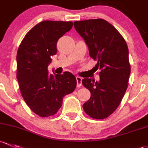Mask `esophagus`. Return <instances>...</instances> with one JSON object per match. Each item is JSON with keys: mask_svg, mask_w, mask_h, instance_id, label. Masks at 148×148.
I'll return each instance as SVG.
<instances>
[{"mask_svg": "<svg viewBox=\"0 0 148 148\" xmlns=\"http://www.w3.org/2000/svg\"><path fill=\"white\" fill-rule=\"evenodd\" d=\"M76 79H77V87H80L82 86V79L80 77H76Z\"/></svg>", "mask_w": 148, "mask_h": 148, "instance_id": "34e87169", "label": "esophagus"}]
</instances>
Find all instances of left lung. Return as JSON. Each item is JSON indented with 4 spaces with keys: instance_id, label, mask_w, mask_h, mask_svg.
<instances>
[{
    "instance_id": "obj_1",
    "label": "left lung",
    "mask_w": 148,
    "mask_h": 148,
    "mask_svg": "<svg viewBox=\"0 0 148 148\" xmlns=\"http://www.w3.org/2000/svg\"><path fill=\"white\" fill-rule=\"evenodd\" d=\"M74 25L101 69L99 82L82 79L91 93L83 108L90 117L104 119L116 111L126 91L130 74L128 48L119 31L105 20L75 21Z\"/></svg>"
}]
</instances>
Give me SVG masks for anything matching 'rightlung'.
I'll return each instance as SVG.
<instances>
[{
    "label": "right lung",
    "mask_w": 148,
    "mask_h": 148,
    "mask_svg": "<svg viewBox=\"0 0 148 148\" xmlns=\"http://www.w3.org/2000/svg\"><path fill=\"white\" fill-rule=\"evenodd\" d=\"M73 26L71 21H42L21 42L17 53V79L27 105L40 117H49L61 108L64 96L77 86L74 74H51L47 66L57 54L59 39Z\"/></svg>",
    "instance_id": "right-lung-1"
}]
</instances>
